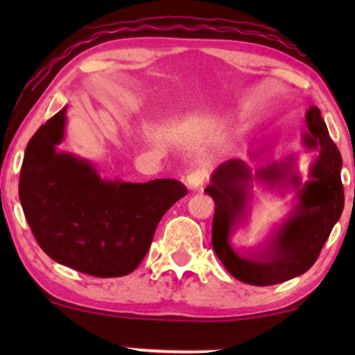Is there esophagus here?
Returning <instances> with one entry per match:
<instances>
[{"instance_id": "esophagus-1", "label": "esophagus", "mask_w": 355, "mask_h": 355, "mask_svg": "<svg viewBox=\"0 0 355 355\" xmlns=\"http://www.w3.org/2000/svg\"><path fill=\"white\" fill-rule=\"evenodd\" d=\"M207 173L202 172V170H195V172H190L185 178V185L189 187L190 190H198L202 189V185L205 183Z\"/></svg>"}]
</instances>
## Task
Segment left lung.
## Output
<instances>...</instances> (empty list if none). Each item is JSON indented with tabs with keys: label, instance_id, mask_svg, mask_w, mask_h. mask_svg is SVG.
Segmentation results:
<instances>
[{
	"label": "left lung",
	"instance_id": "8db88e82",
	"mask_svg": "<svg viewBox=\"0 0 355 355\" xmlns=\"http://www.w3.org/2000/svg\"><path fill=\"white\" fill-rule=\"evenodd\" d=\"M307 132L304 145L319 150L302 183L294 172L295 158H285L282 164H272L259 173L272 172L288 178L297 189L295 209L285 220L275 237L262 248L240 254L230 243V237L243 222L248 202L250 168L242 160L225 162L215 170L205 191L215 200L211 243L220 262L235 279L250 285H274L302 275L313 266L325 240L344 210V187L340 180L342 157L329 137L320 110L311 105L305 113Z\"/></svg>",
	"mask_w": 355,
	"mask_h": 355
}]
</instances>
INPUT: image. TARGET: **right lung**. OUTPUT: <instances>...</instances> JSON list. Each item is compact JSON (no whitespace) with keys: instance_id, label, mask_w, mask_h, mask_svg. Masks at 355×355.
I'll return each mask as SVG.
<instances>
[{"instance_id":"obj_1","label":"right lung","mask_w":355,"mask_h":355,"mask_svg":"<svg viewBox=\"0 0 355 355\" xmlns=\"http://www.w3.org/2000/svg\"><path fill=\"white\" fill-rule=\"evenodd\" d=\"M67 108L26 145L19 175L24 217L55 262L101 279L126 275L144 260L160 218L187 189L172 178L103 180L88 160L60 152Z\"/></svg>"}]
</instances>
